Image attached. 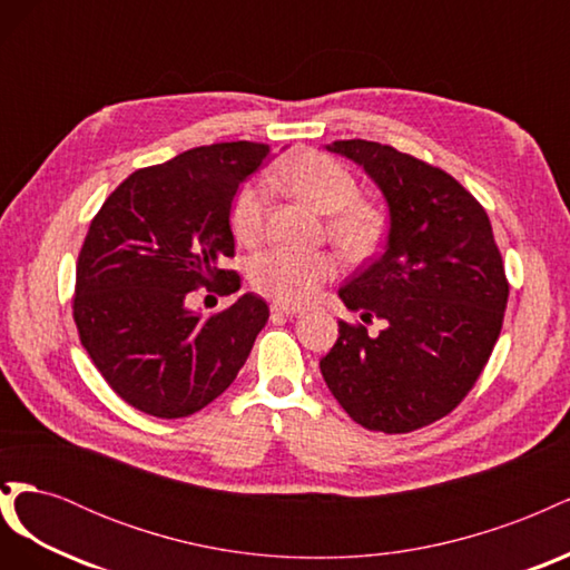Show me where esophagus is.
Listing matches in <instances>:
<instances>
[{"mask_svg":"<svg viewBox=\"0 0 570 570\" xmlns=\"http://www.w3.org/2000/svg\"><path fill=\"white\" fill-rule=\"evenodd\" d=\"M271 312L273 314H281V316H297V314H302V308L299 306H289V304H273Z\"/></svg>","mask_w":570,"mask_h":570,"instance_id":"esophagus-1","label":"esophagus"}]
</instances>
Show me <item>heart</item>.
<instances>
[{
	"label": "heart",
	"instance_id": "b5f03b06",
	"mask_svg": "<svg viewBox=\"0 0 570 570\" xmlns=\"http://www.w3.org/2000/svg\"><path fill=\"white\" fill-rule=\"evenodd\" d=\"M281 180L292 193L306 199L327 218V235L354 262H364L383 245L387 218L381 206L361 199V187L347 166L321 151H304L289 159ZM268 187L247 183L239 187L230 209V228L239 243L252 245L264 230ZM337 258L331 252H295L273 247L252 256L247 266L249 285L268 299L281 304H304L318 287L335 278Z\"/></svg>",
	"mask_w": 570,
	"mask_h": 570
}]
</instances>
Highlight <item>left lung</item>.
I'll list each match as a JSON object with an SVG mask.
<instances>
[{"instance_id": "obj_1", "label": "left lung", "mask_w": 570, "mask_h": 570, "mask_svg": "<svg viewBox=\"0 0 570 570\" xmlns=\"http://www.w3.org/2000/svg\"><path fill=\"white\" fill-rule=\"evenodd\" d=\"M383 189L385 252L340 287L361 321H340L321 358L327 390L352 421L402 435L452 413L485 368L502 333L509 281L482 204L442 168L390 145L337 140Z\"/></svg>"}]
</instances>
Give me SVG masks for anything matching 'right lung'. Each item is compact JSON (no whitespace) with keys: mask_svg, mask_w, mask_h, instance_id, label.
Instances as JSON below:
<instances>
[{"mask_svg":"<svg viewBox=\"0 0 570 570\" xmlns=\"http://www.w3.org/2000/svg\"><path fill=\"white\" fill-rule=\"evenodd\" d=\"M271 147L218 142L135 170L101 204L76 266L73 321L109 387L132 409L183 419L212 404L245 366L268 304L189 308L193 292L239 289L230 206Z\"/></svg>","mask_w":570,"mask_h":570,"instance_id":"add662e5","label":"right lung"}]
</instances>
